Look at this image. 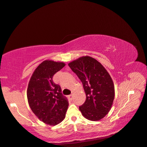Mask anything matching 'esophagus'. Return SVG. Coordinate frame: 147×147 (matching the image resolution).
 <instances>
[{"mask_svg": "<svg viewBox=\"0 0 147 147\" xmlns=\"http://www.w3.org/2000/svg\"><path fill=\"white\" fill-rule=\"evenodd\" d=\"M73 97H74V94H71V95L69 96V100H71V101H72L73 99Z\"/></svg>", "mask_w": 147, "mask_h": 147, "instance_id": "1", "label": "esophagus"}]
</instances>
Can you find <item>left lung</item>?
<instances>
[{"label":"left lung","instance_id":"1","mask_svg":"<svg viewBox=\"0 0 147 147\" xmlns=\"http://www.w3.org/2000/svg\"><path fill=\"white\" fill-rule=\"evenodd\" d=\"M70 68L82 83L86 100L79 107L84 117L99 121L110 111L115 98L112 79L103 66L95 58L85 56L70 62Z\"/></svg>","mask_w":147,"mask_h":147}]
</instances>
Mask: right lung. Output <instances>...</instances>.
<instances>
[{"instance_id":"right-lung-1","label":"right lung","mask_w":147,"mask_h":147,"mask_svg":"<svg viewBox=\"0 0 147 147\" xmlns=\"http://www.w3.org/2000/svg\"><path fill=\"white\" fill-rule=\"evenodd\" d=\"M65 66L63 62L45 60L32 73L27 89L29 105L43 123L55 125L65 118L68 108L67 98L61 87L53 82V75Z\"/></svg>"}]
</instances>
